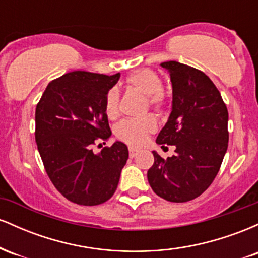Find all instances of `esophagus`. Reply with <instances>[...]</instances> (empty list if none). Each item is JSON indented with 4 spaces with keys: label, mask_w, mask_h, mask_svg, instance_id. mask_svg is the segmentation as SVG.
<instances>
[{
    "label": "esophagus",
    "mask_w": 258,
    "mask_h": 258,
    "mask_svg": "<svg viewBox=\"0 0 258 258\" xmlns=\"http://www.w3.org/2000/svg\"><path fill=\"white\" fill-rule=\"evenodd\" d=\"M130 156H131V158H135V156H137V154H138V149H136V148H133V147H130Z\"/></svg>",
    "instance_id": "esophagus-1"
}]
</instances>
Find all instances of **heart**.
<instances>
[{"mask_svg": "<svg viewBox=\"0 0 258 258\" xmlns=\"http://www.w3.org/2000/svg\"><path fill=\"white\" fill-rule=\"evenodd\" d=\"M126 85L139 93L147 96L148 104L156 111H161L166 104V98L162 93V80L150 69H141L130 74L126 78ZM119 90L111 87L104 98V110L109 117H115L119 111ZM156 121L153 116L137 120H123L115 128V135L130 146H142L150 133L155 132Z\"/></svg>", "mask_w": 258, "mask_h": 258, "instance_id": "1", "label": "heart"}]
</instances>
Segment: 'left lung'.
Returning a JSON list of instances; mask_svg holds the SVG:
<instances>
[{"label":"left lung","instance_id":"obj_1","mask_svg":"<svg viewBox=\"0 0 258 258\" xmlns=\"http://www.w3.org/2000/svg\"><path fill=\"white\" fill-rule=\"evenodd\" d=\"M160 65L170 74L172 109L156 143L174 146L176 154L165 160L153 152L148 182L162 199L185 203L203 194L220 171L229 139L228 110L203 72L174 60Z\"/></svg>","mask_w":258,"mask_h":258}]
</instances>
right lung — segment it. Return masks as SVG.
Masks as SVG:
<instances>
[{"label":"right lung","mask_w":258,"mask_h":258,"mask_svg":"<svg viewBox=\"0 0 258 258\" xmlns=\"http://www.w3.org/2000/svg\"><path fill=\"white\" fill-rule=\"evenodd\" d=\"M119 79L120 73H68L49 82L36 106L35 139L46 172L59 193L79 205L110 199L128 159L119 141L98 154L92 150L111 136L104 98Z\"/></svg>","instance_id":"add662e5"}]
</instances>
